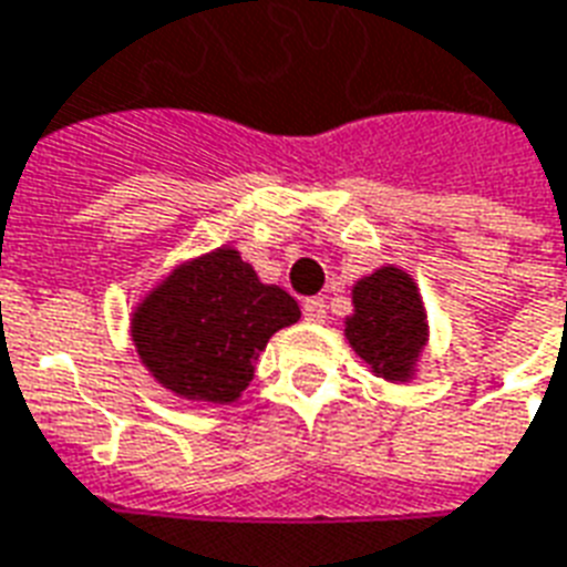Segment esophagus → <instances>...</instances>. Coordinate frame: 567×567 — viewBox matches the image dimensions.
<instances>
[{"mask_svg":"<svg viewBox=\"0 0 567 567\" xmlns=\"http://www.w3.org/2000/svg\"><path fill=\"white\" fill-rule=\"evenodd\" d=\"M301 313H305L307 322H324L328 310H324L322 298H305V305H301Z\"/></svg>","mask_w":567,"mask_h":567,"instance_id":"obj_1","label":"esophagus"}]
</instances>
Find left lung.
<instances>
[{
	"instance_id": "8db88e82",
	"label": "left lung",
	"mask_w": 567,
	"mask_h": 567,
	"mask_svg": "<svg viewBox=\"0 0 567 567\" xmlns=\"http://www.w3.org/2000/svg\"><path fill=\"white\" fill-rule=\"evenodd\" d=\"M354 313L346 340L379 379L408 381L429 340V322L414 278L396 266H381L352 287Z\"/></svg>"
}]
</instances>
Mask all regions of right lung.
<instances>
[{
  "label": "right lung",
  "instance_id": "obj_1",
  "mask_svg": "<svg viewBox=\"0 0 567 567\" xmlns=\"http://www.w3.org/2000/svg\"><path fill=\"white\" fill-rule=\"evenodd\" d=\"M296 298L262 284L236 248L188 260L142 298L133 343L162 388L192 402L243 396L271 333L298 322Z\"/></svg>",
  "mask_w": 567,
  "mask_h": 567
}]
</instances>
